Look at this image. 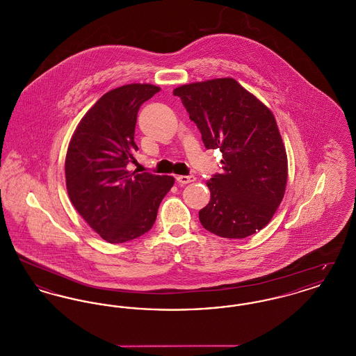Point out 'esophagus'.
I'll use <instances>...</instances> for the list:
<instances>
[{
    "mask_svg": "<svg viewBox=\"0 0 356 356\" xmlns=\"http://www.w3.org/2000/svg\"><path fill=\"white\" fill-rule=\"evenodd\" d=\"M176 180H177L179 184H189V183L195 181L196 177L193 175H180V176L176 177Z\"/></svg>",
    "mask_w": 356,
    "mask_h": 356,
    "instance_id": "esophagus-1",
    "label": "esophagus"
}]
</instances>
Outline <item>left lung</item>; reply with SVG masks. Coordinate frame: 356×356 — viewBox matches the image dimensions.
<instances>
[{"instance_id": "left-lung-1", "label": "left lung", "mask_w": 356, "mask_h": 356, "mask_svg": "<svg viewBox=\"0 0 356 356\" xmlns=\"http://www.w3.org/2000/svg\"><path fill=\"white\" fill-rule=\"evenodd\" d=\"M207 149L219 148L222 172L207 181L209 203L200 209L204 228L225 238L263 229L286 192L288 163L271 109L231 77L181 85L173 90Z\"/></svg>"}]
</instances>
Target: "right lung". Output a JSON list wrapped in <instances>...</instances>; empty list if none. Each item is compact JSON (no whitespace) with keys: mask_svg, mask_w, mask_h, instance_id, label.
<instances>
[{"mask_svg":"<svg viewBox=\"0 0 356 356\" xmlns=\"http://www.w3.org/2000/svg\"><path fill=\"white\" fill-rule=\"evenodd\" d=\"M157 92L159 86L140 83L106 92L85 113L69 141V199L108 243H125L148 232L159 205L175 184L172 176L127 170L138 149L137 112Z\"/></svg>","mask_w":356,"mask_h":356,"instance_id":"1","label":"right lung"}]
</instances>
